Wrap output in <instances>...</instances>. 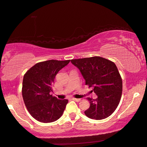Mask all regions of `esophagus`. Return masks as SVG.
I'll return each mask as SVG.
<instances>
[{"label":"esophagus","instance_id":"34e87169","mask_svg":"<svg viewBox=\"0 0 147 147\" xmlns=\"http://www.w3.org/2000/svg\"><path fill=\"white\" fill-rule=\"evenodd\" d=\"M73 100L74 101H76V102H79L80 101V99H77V98H73Z\"/></svg>","mask_w":147,"mask_h":147}]
</instances>
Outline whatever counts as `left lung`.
Segmentation results:
<instances>
[{"label": "left lung", "mask_w": 147, "mask_h": 147, "mask_svg": "<svg viewBox=\"0 0 147 147\" xmlns=\"http://www.w3.org/2000/svg\"><path fill=\"white\" fill-rule=\"evenodd\" d=\"M86 81L97 95L95 99L88 97L90 106L85 112L88 118L102 120L111 116L120 103L122 80L113 62L101 57L72 59Z\"/></svg>", "instance_id": "left-lung-1"}]
</instances>
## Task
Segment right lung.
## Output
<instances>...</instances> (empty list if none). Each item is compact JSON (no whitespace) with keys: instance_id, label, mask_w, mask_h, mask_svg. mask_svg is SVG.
Wrapping results in <instances>:
<instances>
[{"instance_id":"obj_1","label":"right lung","mask_w":147,"mask_h":147,"mask_svg":"<svg viewBox=\"0 0 147 147\" xmlns=\"http://www.w3.org/2000/svg\"><path fill=\"white\" fill-rule=\"evenodd\" d=\"M69 61L52 59L38 63L23 76V101L29 113L39 122H55L63 113L68 100L58 99L51 93L55 76Z\"/></svg>"}]
</instances>
